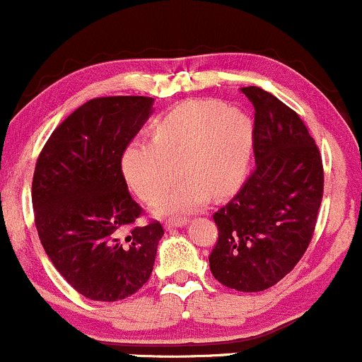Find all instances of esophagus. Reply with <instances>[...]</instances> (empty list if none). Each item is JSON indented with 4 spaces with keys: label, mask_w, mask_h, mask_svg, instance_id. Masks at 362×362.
<instances>
[{
    "label": "esophagus",
    "mask_w": 362,
    "mask_h": 362,
    "mask_svg": "<svg viewBox=\"0 0 362 362\" xmlns=\"http://www.w3.org/2000/svg\"><path fill=\"white\" fill-rule=\"evenodd\" d=\"M187 221H189V219L187 218H170V219H167V221H165V228H177V226H184V224H187Z\"/></svg>",
    "instance_id": "1"
}]
</instances>
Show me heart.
Returning <instances> with one entry per match:
<instances>
[{
	"label": "heart",
	"instance_id": "obj_1",
	"mask_svg": "<svg viewBox=\"0 0 362 362\" xmlns=\"http://www.w3.org/2000/svg\"><path fill=\"white\" fill-rule=\"evenodd\" d=\"M252 120L219 100H192L161 115L151 141H134L124 153L127 184L148 204L160 201L182 175L187 180L160 202L161 213L195 209L207 199L238 190L252 158Z\"/></svg>",
	"mask_w": 362,
	"mask_h": 362
}]
</instances>
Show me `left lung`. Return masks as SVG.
<instances>
[{
	"label": "left lung",
	"mask_w": 362,
	"mask_h": 362,
	"mask_svg": "<svg viewBox=\"0 0 362 362\" xmlns=\"http://www.w3.org/2000/svg\"><path fill=\"white\" fill-rule=\"evenodd\" d=\"M242 93L255 109V168L213 214L218 242L209 267L226 288L257 293L277 284L305 255L322 204L323 163L296 112L259 86Z\"/></svg>",
	"instance_id": "8db88e82"
}]
</instances>
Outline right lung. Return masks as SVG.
Here are the masks:
<instances>
[{"mask_svg":"<svg viewBox=\"0 0 362 362\" xmlns=\"http://www.w3.org/2000/svg\"><path fill=\"white\" fill-rule=\"evenodd\" d=\"M149 97L91 98L54 129L35 163L32 206L45 253L93 301H119L153 272L160 221L138 224L122 156L151 114Z\"/></svg>","mask_w":362,"mask_h":362,"instance_id":"right-lung-1","label":"right lung"}]
</instances>
